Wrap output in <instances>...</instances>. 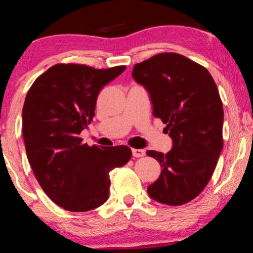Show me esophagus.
Returning <instances> with one entry per match:
<instances>
[{
	"label": "esophagus",
	"instance_id": "34e87169",
	"mask_svg": "<svg viewBox=\"0 0 253 253\" xmlns=\"http://www.w3.org/2000/svg\"><path fill=\"white\" fill-rule=\"evenodd\" d=\"M132 155L134 158H141L145 155V150H138V148H133Z\"/></svg>",
	"mask_w": 253,
	"mask_h": 253
}]
</instances>
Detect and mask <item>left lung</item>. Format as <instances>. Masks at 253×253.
<instances>
[{
  "mask_svg": "<svg viewBox=\"0 0 253 253\" xmlns=\"http://www.w3.org/2000/svg\"><path fill=\"white\" fill-rule=\"evenodd\" d=\"M132 77L150 94L153 115L172 139L167 154L147 151L162 170L147 192L179 206L205 189L223 147V107L206 68L176 53H162L133 67Z\"/></svg>",
  "mask_w": 253,
  "mask_h": 253,
  "instance_id": "left-lung-1",
  "label": "left lung"
}]
</instances>
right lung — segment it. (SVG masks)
Segmentation results:
<instances>
[{
	"mask_svg": "<svg viewBox=\"0 0 253 253\" xmlns=\"http://www.w3.org/2000/svg\"><path fill=\"white\" fill-rule=\"evenodd\" d=\"M124 70L56 64L27 92L22 114L27 159L46 195L64 210L86 212L105 204L109 172L131 159L124 145L88 146L79 138L93 120L99 92Z\"/></svg>",
	"mask_w": 253,
	"mask_h": 253,
	"instance_id": "add662e5",
	"label": "right lung"
}]
</instances>
